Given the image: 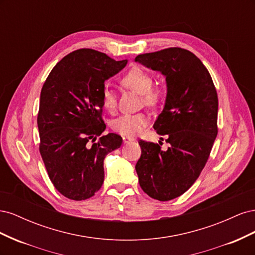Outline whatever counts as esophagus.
Here are the masks:
<instances>
[{"label": "esophagus", "instance_id": "obj_1", "mask_svg": "<svg viewBox=\"0 0 255 255\" xmlns=\"http://www.w3.org/2000/svg\"><path fill=\"white\" fill-rule=\"evenodd\" d=\"M122 139H123V142H125V143H129V142L134 141V138L129 137V136H123Z\"/></svg>", "mask_w": 255, "mask_h": 255}]
</instances>
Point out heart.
<instances>
[{
	"label": "heart",
	"instance_id": "1",
	"mask_svg": "<svg viewBox=\"0 0 255 255\" xmlns=\"http://www.w3.org/2000/svg\"><path fill=\"white\" fill-rule=\"evenodd\" d=\"M120 83L128 88L135 90L141 95L142 102L146 105H157L161 98L163 91L158 87H153V76L150 72L144 70L139 66H134L121 76ZM101 103L103 109L110 113H114L117 109V97L115 91L105 86L102 89ZM150 115L146 112L134 114H125L112 122V128L123 136L139 135L145 127L149 125Z\"/></svg>",
	"mask_w": 255,
	"mask_h": 255
}]
</instances>
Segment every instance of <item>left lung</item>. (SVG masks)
Listing matches in <instances>:
<instances>
[{"label": "left lung", "mask_w": 255, "mask_h": 255, "mask_svg": "<svg viewBox=\"0 0 255 255\" xmlns=\"http://www.w3.org/2000/svg\"><path fill=\"white\" fill-rule=\"evenodd\" d=\"M166 76L167 99L154 123L161 141L139 140L141 155L135 166L140 187L159 201L180 197L196 182L210 156L218 133V96L212 76L194 53L167 48L135 58Z\"/></svg>", "instance_id": "8db88e82"}]
</instances>
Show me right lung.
Returning a JSON list of instances; mask_svg holds the SVG:
<instances>
[{"label":"right lung","instance_id":"add662e5","mask_svg":"<svg viewBox=\"0 0 255 255\" xmlns=\"http://www.w3.org/2000/svg\"><path fill=\"white\" fill-rule=\"evenodd\" d=\"M127 63L80 49L58 61L43 84L37 116L39 152L54 187L68 199L95 196L104 182V158L122 143L115 133L99 137L105 129L101 97L104 82Z\"/></svg>","mask_w":255,"mask_h":255}]
</instances>
